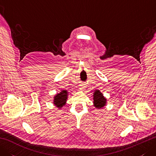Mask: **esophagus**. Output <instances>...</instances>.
Instances as JSON below:
<instances>
[{
	"instance_id": "esophagus-1",
	"label": "esophagus",
	"mask_w": 156,
	"mask_h": 156,
	"mask_svg": "<svg viewBox=\"0 0 156 156\" xmlns=\"http://www.w3.org/2000/svg\"><path fill=\"white\" fill-rule=\"evenodd\" d=\"M85 87H86L85 84H81V85L80 86V90H84Z\"/></svg>"
}]
</instances>
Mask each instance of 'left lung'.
Wrapping results in <instances>:
<instances>
[{"label":"left lung","instance_id":"1","mask_svg":"<svg viewBox=\"0 0 156 156\" xmlns=\"http://www.w3.org/2000/svg\"><path fill=\"white\" fill-rule=\"evenodd\" d=\"M93 101L94 107L97 108H102L107 105V98L99 90H96L93 93Z\"/></svg>","mask_w":156,"mask_h":156}]
</instances>
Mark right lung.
<instances>
[{"label":"right lung","mask_w":156,"mask_h":156,"mask_svg":"<svg viewBox=\"0 0 156 156\" xmlns=\"http://www.w3.org/2000/svg\"><path fill=\"white\" fill-rule=\"evenodd\" d=\"M68 97V92L67 90H62L59 93L55 94L54 97L53 104L59 109H61L63 106L66 104Z\"/></svg>","instance_id":"add662e5"}]
</instances>
